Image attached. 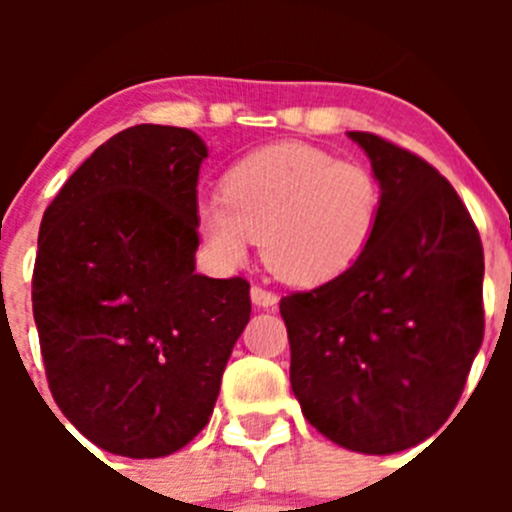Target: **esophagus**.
Wrapping results in <instances>:
<instances>
[{
  "instance_id": "esophagus-1",
  "label": "esophagus",
  "mask_w": 512,
  "mask_h": 512,
  "mask_svg": "<svg viewBox=\"0 0 512 512\" xmlns=\"http://www.w3.org/2000/svg\"><path fill=\"white\" fill-rule=\"evenodd\" d=\"M250 297H252V304H255V307H262V309L277 307V302H280V297H277L275 292H270V289H262L257 285L250 289Z\"/></svg>"
}]
</instances>
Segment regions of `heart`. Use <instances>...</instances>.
<instances>
[{"label":"heart","instance_id":"b5f03b06","mask_svg":"<svg viewBox=\"0 0 512 512\" xmlns=\"http://www.w3.org/2000/svg\"><path fill=\"white\" fill-rule=\"evenodd\" d=\"M379 215L381 185L366 165L309 143H275L237 160L223 198H200L195 223L223 270L245 265L262 235L265 265L280 280L317 287L364 257Z\"/></svg>","mask_w":512,"mask_h":512}]
</instances>
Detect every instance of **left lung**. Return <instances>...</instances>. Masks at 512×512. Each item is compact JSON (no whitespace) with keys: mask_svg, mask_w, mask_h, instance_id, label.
<instances>
[{"mask_svg":"<svg viewBox=\"0 0 512 512\" xmlns=\"http://www.w3.org/2000/svg\"><path fill=\"white\" fill-rule=\"evenodd\" d=\"M381 185L369 250L327 285L282 297L289 381L302 414L337 446L389 456L456 409L483 342V245L433 165L349 131Z\"/></svg>","mask_w":512,"mask_h":512,"instance_id":"obj_1","label":"left lung"}]
</instances>
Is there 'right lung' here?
<instances>
[{"instance_id":"right-lung-1","label":"right lung","mask_w":512,"mask_h":512,"mask_svg":"<svg viewBox=\"0 0 512 512\" xmlns=\"http://www.w3.org/2000/svg\"><path fill=\"white\" fill-rule=\"evenodd\" d=\"M205 158L188 128H126L41 218L32 302L51 396L116 456L160 458L193 441L250 322L242 277L195 272Z\"/></svg>"}]
</instances>
